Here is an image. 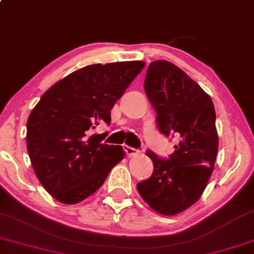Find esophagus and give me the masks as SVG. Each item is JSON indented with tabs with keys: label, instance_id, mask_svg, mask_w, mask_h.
Instances as JSON below:
<instances>
[{
	"label": "esophagus",
	"instance_id": "1",
	"mask_svg": "<svg viewBox=\"0 0 254 254\" xmlns=\"http://www.w3.org/2000/svg\"><path fill=\"white\" fill-rule=\"evenodd\" d=\"M124 151H125V153L129 155V157H136V155L139 154V151L136 150V148L131 147V146H127V145H125L124 146Z\"/></svg>",
	"mask_w": 254,
	"mask_h": 254
}]
</instances>
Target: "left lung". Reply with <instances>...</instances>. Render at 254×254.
I'll list each match as a JSON object with an SVG mask.
<instances>
[{
	"label": "left lung",
	"instance_id": "8db88e82",
	"mask_svg": "<svg viewBox=\"0 0 254 254\" xmlns=\"http://www.w3.org/2000/svg\"><path fill=\"white\" fill-rule=\"evenodd\" d=\"M145 93L157 111L159 130L179 139L168 160L153 152V173L137 185L141 198L158 214L174 216L198 201L207 187L218 150L211 97L167 60L148 66Z\"/></svg>",
	"mask_w": 254,
	"mask_h": 254
}]
</instances>
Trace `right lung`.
I'll return each mask as SVG.
<instances>
[{"instance_id":"add662e5","label":"right lung","mask_w":254,"mask_h":254,"mask_svg":"<svg viewBox=\"0 0 254 254\" xmlns=\"http://www.w3.org/2000/svg\"><path fill=\"white\" fill-rule=\"evenodd\" d=\"M144 62L95 64L68 74L43 94L26 124V147L36 177L64 204L94 194L123 160L122 146L93 133L138 74Z\"/></svg>"}]
</instances>
